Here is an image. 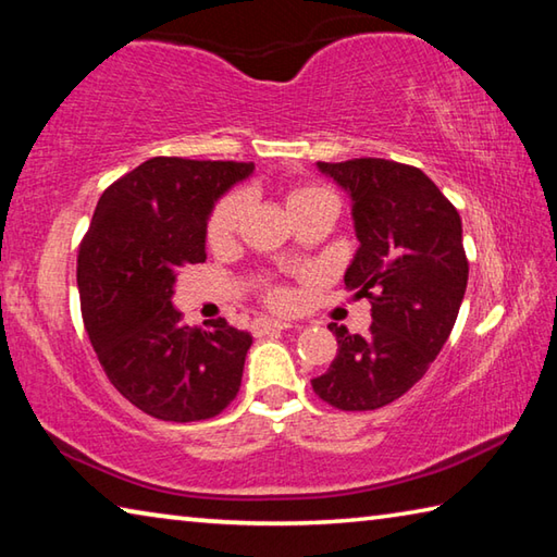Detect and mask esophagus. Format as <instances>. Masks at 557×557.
Wrapping results in <instances>:
<instances>
[{"mask_svg":"<svg viewBox=\"0 0 557 557\" xmlns=\"http://www.w3.org/2000/svg\"><path fill=\"white\" fill-rule=\"evenodd\" d=\"M285 329H292V324L277 322V319H256V322H252V334L256 336H265L272 332H285Z\"/></svg>","mask_w":557,"mask_h":557,"instance_id":"34e87169","label":"esophagus"}]
</instances>
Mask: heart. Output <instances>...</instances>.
Returning a JSON list of instances; mask_svg holds the SVG:
<instances>
[{
    "label": "heart",
    "instance_id": "1",
    "mask_svg": "<svg viewBox=\"0 0 557 557\" xmlns=\"http://www.w3.org/2000/svg\"><path fill=\"white\" fill-rule=\"evenodd\" d=\"M329 191L319 186H292L287 196H285V203H287V211H297L299 206L309 203L312 199H319V196H326ZM245 211V196L233 191V194H225L223 199L213 206V211L209 215V225H206V235H209V243L211 245H223L233 238L235 228H238L240 223V215ZM268 299L270 305L275 307H289L292 305V292L285 287H270L268 289Z\"/></svg>",
    "mask_w": 557,
    "mask_h": 557
}]
</instances>
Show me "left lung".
<instances>
[{"mask_svg":"<svg viewBox=\"0 0 557 557\" xmlns=\"http://www.w3.org/2000/svg\"><path fill=\"white\" fill-rule=\"evenodd\" d=\"M317 169L351 199L358 250L344 282L371 301L373 324L369 336L329 324L338 351L312 388L338 410H375L428 373L457 322L469 277L461 219L414 166L366 157Z\"/></svg>","mask_w":557,"mask_h":557,"instance_id":"left-lung-1","label":"left lung"}]
</instances>
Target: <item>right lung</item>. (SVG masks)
Returning <instances> with one entry per match:
<instances>
[{"instance_id":"add662e5","label":"right lung","mask_w":557,"mask_h":557,"mask_svg":"<svg viewBox=\"0 0 557 557\" xmlns=\"http://www.w3.org/2000/svg\"><path fill=\"white\" fill-rule=\"evenodd\" d=\"M256 166L154 157L106 188L78 252L83 324L110 383L147 414L196 422L240 388L252 336L213 319L184 326L176 277L206 260L215 201Z\"/></svg>"}]
</instances>
